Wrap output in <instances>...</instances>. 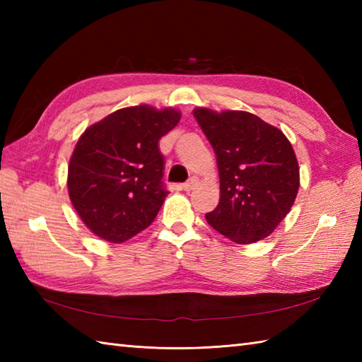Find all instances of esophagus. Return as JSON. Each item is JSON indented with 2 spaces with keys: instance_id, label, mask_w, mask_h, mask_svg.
Returning <instances> with one entry per match:
<instances>
[{
  "instance_id": "obj_1",
  "label": "esophagus",
  "mask_w": 362,
  "mask_h": 362,
  "mask_svg": "<svg viewBox=\"0 0 362 362\" xmlns=\"http://www.w3.org/2000/svg\"><path fill=\"white\" fill-rule=\"evenodd\" d=\"M197 177H191V179L189 180H187L185 183H183V185H182V188L183 189H185V191H191V189H194V187L197 185Z\"/></svg>"
}]
</instances>
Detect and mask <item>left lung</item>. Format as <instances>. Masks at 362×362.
Wrapping results in <instances>:
<instances>
[{"mask_svg": "<svg viewBox=\"0 0 362 362\" xmlns=\"http://www.w3.org/2000/svg\"><path fill=\"white\" fill-rule=\"evenodd\" d=\"M216 153L221 199L206 222L228 240H264L289 213L298 191V163L281 130L247 112L196 109Z\"/></svg>", "mask_w": 362, "mask_h": 362, "instance_id": "8db88e82", "label": "left lung"}]
</instances>
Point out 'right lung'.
Instances as JSON below:
<instances>
[{"mask_svg": "<svg viewBox=\"0 0 362 362\" xmlns=\"http://www.w3.org/2000/svg\"><path fill=\"white\" fill-rule=\"evenodd\" d=\"M180 113L135 105L88 127L68 166V193L91 232L124 243L152 224L169 191L160 138Z\"/></svg>", "mask_w": 362, "mask_h": 362, "instance_id": "obj_1", "label": "right lung"}]
</instances>
